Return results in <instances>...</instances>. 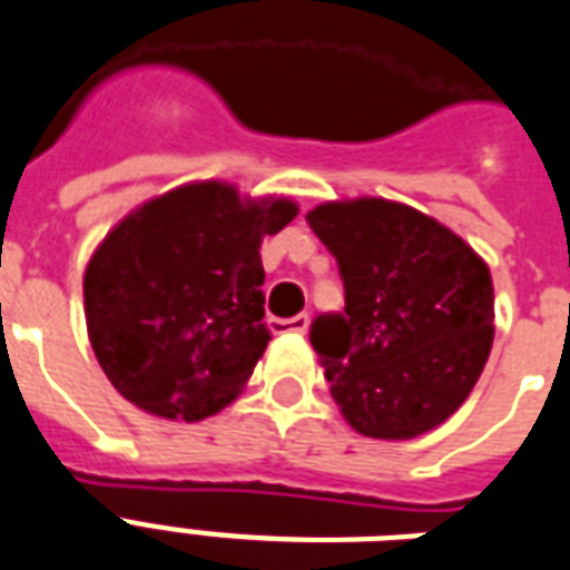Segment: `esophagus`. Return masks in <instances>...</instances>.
<instances>
[{
    "label": "esophagus",
    "instance_id": "34e87169",
    "mask_svg": "<svg viewBox=\"0 0 570 570\" xmlns=\"http://www.w3.org/2000/svg\"><path fill=\"white\" fill-rule=\"evenodd\" d=\"M307 326H311V317L307 314H296V317L289 320H272V332H307Z\"/></svg>",
    "mask_w": 570,
    "mask_h": 570
}]
</instances>
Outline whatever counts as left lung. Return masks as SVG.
Masks as SVG:
<instances>
[{
  "label": "left lung",
  "instance_id": "1",
  "mask_svg": "<svg viewBox=\"0 0 570 570\" xmlns=\"http://www.w3.org/2000/svg\"><path fill=\"white\" fill-rule=\"evenodd\" d=\"M307 223L344 281V314L311 326L338 411L365 438L432 432L456 414L489 360V265L456 232L402 202H323Z\"/></svg>",
  "mask_w": 570,
  "mask_h": 570
}]
</instances>
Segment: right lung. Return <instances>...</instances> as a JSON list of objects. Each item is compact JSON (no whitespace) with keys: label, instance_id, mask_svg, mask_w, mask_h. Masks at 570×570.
I'll list each match as a JSON object with an SVG mask.
<instances>
[{"label":"right lung","instance_id":"1","mask_svg":"<svg viewBox=\"0 0 570 570\" xmlns=\"http://www.w3.org/2000/svg\"><path fill=\"white\" fill-rule=\"evenodd\" d=\"M298 214L284 196L196 180L129 210L83 272L92 353L126 402L196 423L235 402L268 347L265 235Z\"/></svg>","mask_w":570,"mask_h":570}]
</instances>
